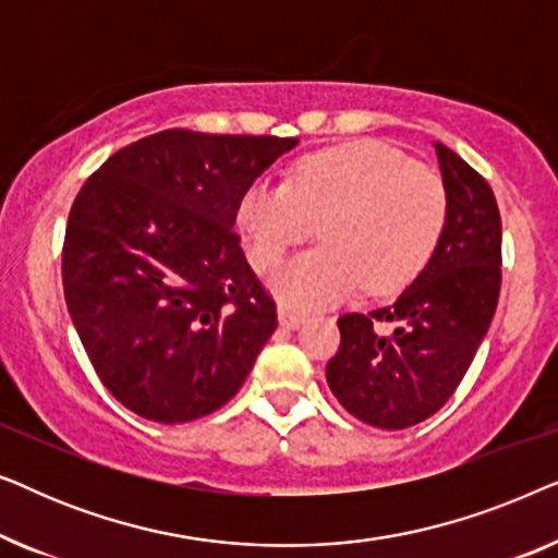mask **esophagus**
I'll list each match as a JSON object with an SVG mask.
<instances>
[{"label":"esophagus","instance_id":"esophagus-1","mask_svg":"<svg viewBox=\"0 0 558 558\" xmlns=\"http://www.w3.org/2000/svg\"><path fill=\"white\" fill-rule=\"evenodd\" d=\"M277 317H279V325L284 327V330H296V327H300L302 319H304L300 312H292L289 307H279Z\"/></svg>","mask_w":558,"mask_h":558}]
</instances>
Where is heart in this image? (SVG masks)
Segmentation results:
<instances>
[{
  "mask_svg": "<svg viewBox=\"0 0 558 558\" xmlns=\"http://www.w3.org/2000/svg\"><path fill=\"white\" fill-rule=\"evenodd\" d=\"M241 233L256 271H274L289 248L319 233L323 246L271 279L284 307H323L353 294H399L432 262L447 223L437 172L403 151L361 140L302 157L287 185L256 182L239 203Z\"/></svg>",
  "mask_w": 558,
  "mask_h": 558,
  "instance_id": "1",
  "label": "heart"
}]
</instances>
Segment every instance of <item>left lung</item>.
Returning a JSON list of instances; mask_svg holds the SVG:
<instances>
[{"mask_svg":"<svg viewBox=\"0 0 558 558\" xmlns=\"http://www.w3.org/2000/svg\"><path fill=\"white\" fill-rule=\"evenodd\" d=\"M447 223L426 269L391 307L342 315L327 386L342 409L378 429H407L445 407L468 373L500 296V213L490 185L434 142ZM391 324V336L377 330Z\"/></svg>","mask_w":558,"mask_h":558,"instance_id":"8db88e82","label":"left lung"}]
</instances>
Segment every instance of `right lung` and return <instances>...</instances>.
<instances>
[{"instance_id":"1","label":"right lung","mask_w":558,"mask_h":558,"mask_svg":"<svg viewBox=\"0 0 558 558\" xmlns=\"http://www.w3.org/2000/svg\"><path fill=\"white\" fill-rule=\"evenodd\" d=\"M300 140L144 136L90 174L65 228L63 289L101 384L149 422L185 424L239 393L277 330L235 213Z\"/></svg>"}]
</instances>
